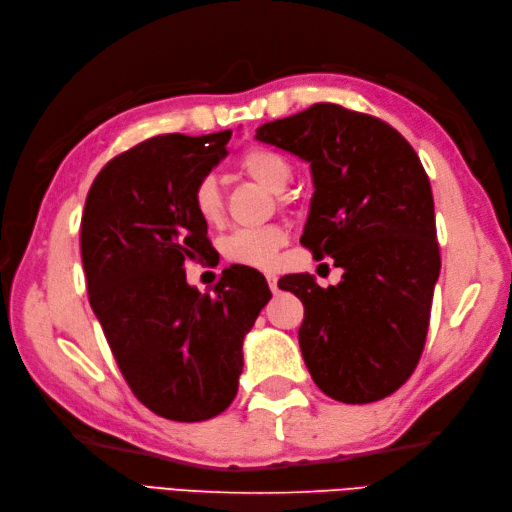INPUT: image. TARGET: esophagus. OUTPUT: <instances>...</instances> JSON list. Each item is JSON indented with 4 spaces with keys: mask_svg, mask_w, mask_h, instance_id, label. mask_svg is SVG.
I'll return each mask as SVG.
<instances>
[{
    "mask_svg": "<svg viewBox=\"0 0 512 512\" xmlns=\"http://www.w3.org/2000/svg\"><path fill=\"white\" fill-rule=\"evenodd\" d=\"M267 282H269V288H271L273 292H277V277H275L273 273H267Z\"/></svg>",
    "mask_w": 512,
    "mask_h": 512,
    "instance_id": "34e87169",
    "label": "esophagus"
}]
</instances>
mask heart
Returning <instances> with one entry per match:
<instances>
[{
    "mask_svg": "<svg viewBox=\"0 0 512 512\" xmlns=\"http://www.w3.org/2000/svg\"><path fill=\"white\" fill-rule=\"evenodd\" d=\"M241 173H245L262 188L273 194H282L290 183V164L280 153L267 147L247 149L239 160ZM192 207L200 220L209 226H218L224 218V198L215 177H203L192 192ZM288 235L282 226L243 228L232 232L224 241L222 250L226 260L235 265L254 269H271L275 265L277 252L286 243Z\"/></svg>",
    "mask_w": 512,
    "mask_h": 512,
    "instance_id": "obj_1",
    "label": "heart"
}]
</instances>
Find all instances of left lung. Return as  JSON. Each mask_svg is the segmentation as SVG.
<instances>
[{"label": "left lung", "mask_w": 512, "mask_h": 512, "mask_svg": "<svg viewBox=\"0 0 512 512\" xmlns=\"http://www.w3.org/2000/svg\"><path fill=\"white\" fill-rule=\"evenodd\" d=\"M256 141L309 164L314 194L301 243L344 269L329 288L309 273L277 284L305 307L299 346L309 374L344 404L389 397L421 359L440 275L421 160L389 123L329 102L262 123Z\"/></svg>", "instance_id": "1"}]
</instances>
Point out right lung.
<instances>
[{
  "mask_svg": "<svg viewBox=\"0 0 512 512\" xmlns=\"http://www.w3.org/2000/svg\"><path fill=\"white\" fill-rule=\"evenodd\" d=\"M230 134L138 143L100 170L81 220L89 303L121 374L141 404L179 423L232 404L243 339L271 299L250 267L226 269L213 294L185 280V262L209 252L192 192L228 156Z\"/></svg>",
  "mask_w": 512,
  "mask_h": 512,
  "instance_id": "right-lung-1",
  "label": "right lung"
}]
</instances>
